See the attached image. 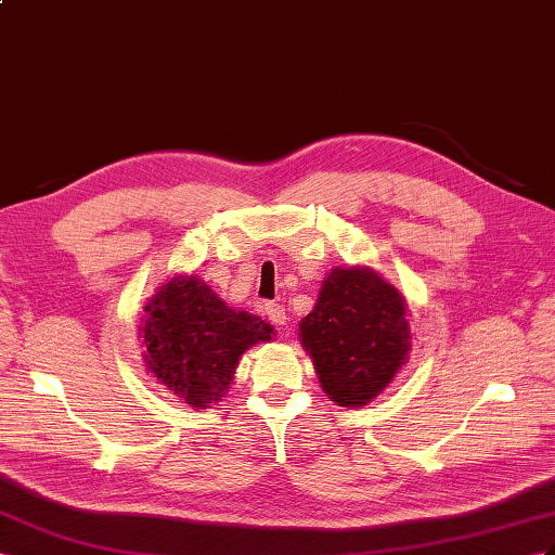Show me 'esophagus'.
<instances>
[{
    "mask_svg": "<svg viewBox=\"0 0 555 555\" xmlns=\"http://www.w3.org/2000/svg\"><path fill=\"white\" fill-rule=\"evenodd\" d=\"M264 314L274 325H286V309L281 305H264Z\"/></svg>",
    "mask_w": 555,
    "mask_h": 555,
    "instance_id": "34e87169",
    "label": "esophagus"
}]
</instances>
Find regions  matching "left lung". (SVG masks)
Wrapping results in <instances>:
<instances>
[{"mask_svg": "<svg viewBox=\"0 0 555 555\" xmlns=\"http://www.w3.org/2000/svg\"><path fill=\"white\" fill-rule=\"evenodd\" d=\"M300 343L331 401L345 408L371 403L408 361L403 295L371 267H335L314 311L300 321Z\"/></svg>", "mask_w": 555, "mask_h": 555, "instance_id": "1", "label": "left lung"}]
</instances>
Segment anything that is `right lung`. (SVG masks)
<instances>
[{
	"mask_svg": "<svg viewBox=\"0 0 555 555\" xmlns=\"http://www.w3.org/2000/svg\"><path fill=\"white\" fill-rule=\"evenodd\" d=\"M140 333L154 377L192 408L220 401L244 351L274 337L272 325L227 307L194 274H176L156 291Z\"/></svg>",
	"mask_w": 555,
	"mask_h": 555,
	"instance_id": "right-lung-1",
	"label": "right lung"
}]
</instances>
